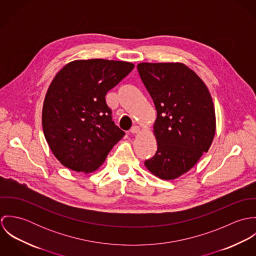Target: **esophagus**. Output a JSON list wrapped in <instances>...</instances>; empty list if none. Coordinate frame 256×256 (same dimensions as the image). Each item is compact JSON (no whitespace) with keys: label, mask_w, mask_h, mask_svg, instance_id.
Returning <instances> with one entry per match:
<instances>
[{"label":"esophagus","mask_w":256,"mask_h":256,"mask_svg":"<svg viewBox=\"0 0 256 256\" xmlns=\"http://www.w3.org/2000/svg\"><path fill=\"white\" fill-rule=\"evenodd\" d=\"M140 130H141V128L139 127V126H137V125H135V126H133L132 128H131V130H130V132L132 133V134H136V133H139L140 132Z\"/></svg>","instance_id":"34e87169"}]
</instances>
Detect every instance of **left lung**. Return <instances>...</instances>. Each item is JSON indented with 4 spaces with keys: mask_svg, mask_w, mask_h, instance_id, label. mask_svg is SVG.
I'll return each mask as SVG.
<instances>
[{
    "mask_svg": "<svg viewBox=\"0 0 256 256\" xmlns=\"http://www.w3.org/2000/svg\"><path fill=\"white\" fill-rule=\"evenodd\" d=\"M137 69L156 110L158 150L145 166L162 180H176L190 170L213 142L216 115L211 94L182 63H140Z\"/></svg>",
    "mask_w": 256,
    "mask_h": 256,
    "instance_id": "left-lung-1",
    "label": "left lung"
}]
</instances>
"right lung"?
<instances>
[{
  "label": "right lung",
  "mask_w": 256,
  "mask_h": 256,
  "mask_svg": "<svg viewBox=\"0 0 256 256\" xmlns=\"http://www.w3.org/2000/svg\"><path fill=\"white\" fill-rule=\"evenodd\" d=\"M124 61L74 60L51 82L42 108L45 139L56 158L78 172H92L125 132L114 124L108 92L134 69Z\"/></svg>",
  "instance_id": "right-lung-1"
}]
</instances>
